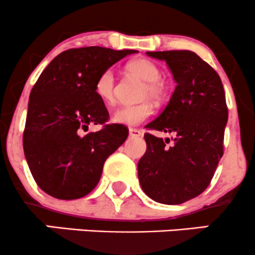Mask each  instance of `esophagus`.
Segmentation results:
<instances>
[{
  "label": "esophagus",
  "mask_w": 255,
  "mask_h": 255,
  "mask_svg": "<svg viewBox=\"0 0 255 255\" xmlns=\"http://www.w3.org/2000/svg\"><path fill=\"white\" fill-rule=\"evenodd\" d=\"M143 135V132L136 128H129V136L130 138H140Z\"/></svg>",
  "instance_id": "1"
}]
</instances>
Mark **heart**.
I'll use <instances>...</instances> for the list:
<instances>
[{"instance_id":"b5f03b06","label":"heart","mask_w":255,"mask_h":255,"mask_svg":"<svg viewBox=\"0 0 255 255\" xmlns=\"http://www.w3.org/2000/svg\"><path fill=\"white\" fill-rule=\"evenodd\" d=\"M127 69L130 73L136 74L145 82L144 96L160 98L162 95V85L160 83L161 71L156 63L148 58H136L127 64ZM115 74L112 69H106L95 82V94L101 101L105 104H111L115 99ZM154 112L151 104L140 103L135 105L121 106L112 115V121L117 125L123 126H138L150 117Z\"/></svg>"}]
</instances>
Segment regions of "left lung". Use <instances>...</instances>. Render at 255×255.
Masks as SVG:
<instances>
[{
  "instance_id": "8db88e82",
  "label": "left lung",
  "mask_w": 255,
  "mask_h": 255,
  "mask_svg": "<svg viewBox=\"0 0 255 255\" xmlns=\"http://www.w3.org/2000/svg\"><path fill=\"white\" fill-rule=\"evenodd\" d=\"M166 61L177 83L160 116L146 128L175 135L145 133L146 151L138 162L141 189L152 200L176 205L198 197L210 184L224 155L229 119L224 87L215 69L188 50L146 52Z\"/></svg>"
}]
</instances>
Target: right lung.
<instances>
[{
	"label": "right lung",
	"instance_id": "1",
	"mask_svg": "<svg viewBox=\"0 0 255 255\" xmlns=\"http://www.w3.org/2000/svg\"><path fill=\"white\" fill-rule=\"evenodd\" d=\"M135 50L100 46L63 51L42 71L29 96L23 148L30 172L45 193L63 200L89 194L106 159L125 143L123 125H106L104 101L95 94L100 73ZM103 124L98 132L87 131Z\"/></svg>",
	"mask_w": 255,
	"mask_h": 255
}]
</instances>
